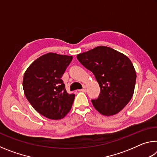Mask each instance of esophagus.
<instances>
[{
  "label": "esophagus",
  "instance_id": "obj_1",
  "mask_svg": "<svg viewBox=\"0 0 157 157\" xmlns=\"http://www.w3.org/2000/svg\"><path fill=\"white\" fill-rule=\"evenodd\" d=\"M79 91H82V92H86V88H83L82 89H79Z\"/></svg>",
  "mask_w": 157,
  "mask_h": 157
}]
</instances>
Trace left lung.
Here are the masks:
<instances>
[{"label": "left lung", "instance_id": "8db88e82", "mask_svg": "<svg viewBox=\"0 0 157 157\" xmlns=\"http://www.w3.org/2000/svg\"><path fill=\"white\" fill-rule=\"evenodd\" d=\"M85 68L94 74L100 85L98 99L93 105L104 116H113L123 109L134 94L136 75L126 55L107 46H98L77 55Z\"/></svg>", "mask_w": 157, "mask_h": 157}]
</instances>
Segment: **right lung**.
Segmentation results:
<instances>
[{
    "instance_id": "1",
    "label": "right lung",
    "mask_w": 157,
    "mask_h": 157,
    "mask_svg": "<svg viewBox=\"0 0 157 157\" xmlns=\"http://www.w3.org/2000/svg\"><path fill=\"white\" fill-rule=\"evenodd\" d=\"M73 57L49 52L31 63L23 79L26 98L37 112L52 120L70 111L75 94H69L62 77Z\"/></svg>"
}]
</instances>
